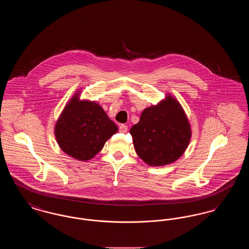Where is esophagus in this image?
I'll list each match as a JSON object with an SVG mask.
<instances>
[{
    "label": "esophagus",
    "mask_w": 249,
    "mask_h": 249,
    "mask_svg": "<svg viewBox=\"0 0 249 249\" xmlns=\"http://www.w3.org/2000/svg\"><path fill=\"white\" fill-rule=\"evenodd\" d=\"M119 131L120 132H127L128 131V126L127 125H124V124H121L120 126H119Z\"/></svg>",
    "instance_id": "esophagus-1"
}]
</instances>
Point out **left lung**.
<instances>
[{
    "mask_svg": "<svg viewBox=\"0 0 249 249\" xmlns=\"http://www.w3.org/2000/svg\"><path fill=\"white\" fill-rule=\"evenodd\" d=\"M130 133L136 153L150 166L176 161L184 154L191 137L188 118L173 96L145 108Z\"/></svg>",
    "mask_w": 249,
    "mask_h": 249,
    "instance_id": "1",
    "label": "left lung"
}]
</instances>
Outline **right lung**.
<instances>
[{"instance_id":"obj_1","label":"right lung","mask_w":249,"mask_h":249,"mask_svg":"<svg viewBox=\"0 0 249 249\" xmlns=\"http://www.w3.org/2000/svg\"><path fill=\"white\" fill-rule=\"evenodd\" d=\"M78 96H72L64 107L55 126V136L63 152L86 161L103 149L118 127L100 105L80 101Z\"/></svg>"}]
</instances>
